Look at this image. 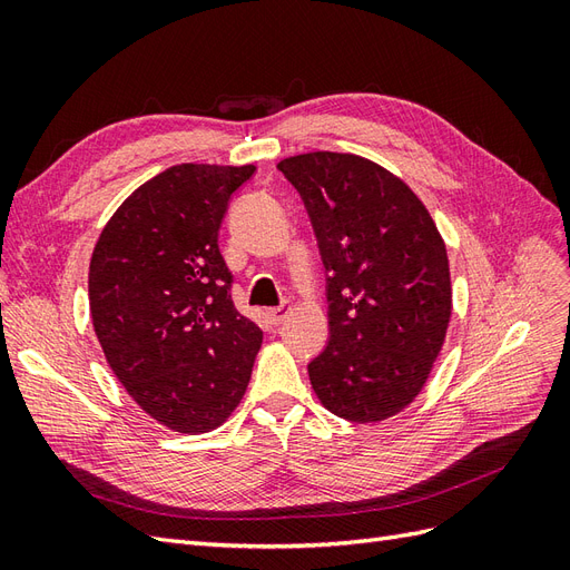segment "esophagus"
<instances>
[{
    "label": "esophagus",
    "mask_w": 570,
    "mask_h": 570,
    "mask_svg": "<svg viewBox=\"0 0 570 570\" xmlns=\"http://www.w3.org/2000/svg\"><path fill=\"white\" fill-rule=\"evenodd\" d=\"M289 316V306H273V308H268V321H271V325H281L285 318Z\"/></svg>",
    "instance_id": "esophagus-1"
}]
</instances>
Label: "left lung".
Wrapping results in <instances>:
<instances>
[{
  "instance_id": "8db88e82",
  "label": "left lung",
  "mask_w": 570,
  "mask_h": 570,
  "mask_svg": "<svg viewBox=\"0 0 570 570\" xmlns=\"http://www.w3.org/2000/svg\"><path fill=\"white\" fill-rule=\"evenodd\" d=\"M312 216L327 271V347L308 364L318 402L377 423L421 394L452 318L446 245L421 197L358 154L278 164Z\"/></svg>"
}]
</instances>
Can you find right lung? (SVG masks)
<instances>
[{"label": "right lung", "instance_id": "right-lung-1", "mask_svg": "<svg viewBox=\"0 0 570 570\" xmlns=\"http://www.w3.org/2000/svg\"><path fill=\"white\" fill-rule=\"evenodd\" d=\"M254 170H161L118 206L90 258V314L107 364L135 404L174 433L226 423L262 350V331L230 299L218 252L228 199Z\"/></svg>", "mask_w": 570, "mask_h": 570}]
</instances>
